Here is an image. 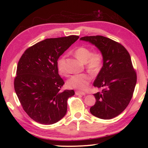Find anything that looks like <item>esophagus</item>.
Instances as JSON below:
<instances>
[{
    "label": "esophagus",
    "mask_w": 148,
    "mask_h": 148,
    "mask_svg": "<svg viewBox=\"0 0 148 148\" xmlns=\"http://www.w3.org/2000/svg\"><path fill=\"white\" fill-rule=\"evenodd\" d=\"M75 94H76V95H86V93H85V92H80V91H76V92H75Z\"/></svg>",
    "instance_id": "esophagus-1"
}]
</instances>
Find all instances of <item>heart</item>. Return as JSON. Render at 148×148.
I'll list each match as a JSON object with an SVG mask.
<instances>
[{
	"instance_id": "obj_1",
	"label": "heart",
	"mask_w": 148,
	"mask_h": 148,
	"mask_svg": "<svg viewBox=\"0 0 148 148\" xmlns=\"http://www.w3.org/2000/svg\"><path fill=\"white\" fill-rule=\"evenodd\" d=\"M74 55L79 61L86 63V68L92 74H96L101 69L102 56L99 52L92 53L88 47H79L74 51ZM57 69L61 74L66 73L65 69V57L62 56L57 62ZM91 77L88 74H79L72 76L68 81V86L78 91H85L88 87Z\"/></svg>"
}]
</instances>
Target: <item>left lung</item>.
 Masks as SVG:
<instances>
[{"label": "left lung", "instance_id": "8db88e82", "mask_svg": "<svg viewBox=\"0 0 148 148\" xmlns=\"http://www.w3.org/2000/svg\"><path fill=\"white\" fill-rule=\"evenodd\" d=\"M80 40L96 46L103 58V66L93 83L102 91L93 95L96 102L90 112L100 119L114 118L128 106L136 86L131 56L121 44L106 37L84 36Z\"/></svg>", "mask_w": 148, "mask_h": 148}]
</instances>
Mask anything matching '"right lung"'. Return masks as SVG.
I'll return each mask as SVG.
<instances>
[{"label":"right lung","instance_id":"add662e5","mask_svg":"<svg viewBox=\"0 0 148 148\" xmlns=\"http://www.w3.org/2000/svg\"><path fill=\"white\" fill-rule=\"evenodd\" d=\"M78 38L72 35L46 39L29 47L19 59L15 91L25 112L37 123L51 125L66 115L67 101L74 91H60L64 83L57 60Z\"/></svg>","mask_w":148,"mask_h":148}]
</instances>
